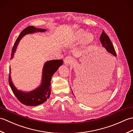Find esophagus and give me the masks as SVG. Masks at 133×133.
<instances>
[{"instance_id":"esophagus-1","label":"esophagus","mask_w":133,"mask_h":133,"mask_svg":"<svg viewBox=\"0 0 133 133\" xmlns=\"http://www.w3.org/2000/svg\"><path fill=\"white\" fill-rule=\"evenodd\" d=\"M72 62V59L70 58V57H67L64 59V64L66 65V66H69V65L71 64Z\"/></svg>"}]
</instances>
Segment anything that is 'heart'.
Masks as SVG:
<instances>
[{
	"instance_id": "1",
	"label": "heart",
	"mask_w": 133,
	"mask_h": 133,
	"mask_svg": "<svg viewBox=\"0 0 133 133\" xmlns=\"http://www.w3.org/2000/svg\"><path fill=\"white\" fill-rule=\"evenodd\" d=\"M84 43L86 44H89L90 43H91L93 40V36L89 34H87L86 32L82 30H79L77 31L76 33V38L78 41H82L83 40L84 38Z\"/></svg>"
}]
</instances>
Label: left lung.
<instances>
[{"label":"left lung","instance_id":"obj_1","mask_svg":"<svg viewBox=\"0 0 133 133\" xmlns=\"http://www.w3.org/2000/svg\"><path fill=\"white\" fill-rule=\"evenodd\" d=\"M100 41L101 42V43L103 44V46L105 48L106 50L108 51L109 53L113 55L116 56H117V54L116 52H115V50L114 49V47L112 45V43L111 41H110V39L109 37L108 36L105 32L103 30V32L102 33V34L100 36ZM73 93V92H72Z\"/></svg>","mask_w":133,"mask_h":133}]
</instances>
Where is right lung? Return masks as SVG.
<instances>
[{
    "label": "right lung",
    "instance_id": "right-lung-1",
    "mask_svg": "<svg viewBox=\"0 0 133 133\" xmlns=\"http://www.w3.org/2000/svg\"><path fill=\"white\" fill-rule=\"evenodd\" d=\"M44 31H46L45 29H36L33 26H29L24 29L20 34L14 44L11 55V58H13L19 41L25 35L35 32ZM63 63V62L62 59L52 60L46 62L43 69L42 84L38 88L29 92H24L17 90L11 81L10 75H9L8 82L14 95L22 103L26 106H35L44 103L50 97L51 94V81L52 75L57 71L59 66H61Z\"/></svg>",
    "mask_w": 133,
    "mask_h": 133
}]
</instances>
